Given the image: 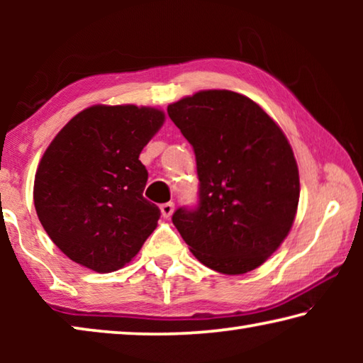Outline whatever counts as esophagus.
I'll return each instance as SVG.
<instances>
[{"mask_svg":"<svg viewBox=\"0 0 363 363\" xmlns=\"http://www.w3.org/2000/svg\"><path fill=\"white\" fill-rule=\"evenodd\" d=\"M160 210H162V216L163 218H171V214H173L174 211V203L173 201H168V203H163L162 206H160Z\"/></svg>","mask_w":363,"mask_h":363,"instance_id":"esophagus-1","label":"esophagus"}]
</instances>
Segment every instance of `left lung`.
Listing matches in <instances>:
<instances>
[{"instance_id": "obj_1", "label": "left lung", "mask_w": 363, "mask_h": 363, "mask_svg": "<svg viewBox=\"0 0 363 363\" xmlns=\"http://www.w3.org/2000/svg\"><path fill=\"white\" fill-rule=\"evenodd\" d=\"M194 147L200 201L173 224L201 264L240 275L259 267L290 232L299 173L284 131L247 96L208 89L168 106Z\"/></svg>"}]
</instances>
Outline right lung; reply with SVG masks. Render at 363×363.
I'll list each match as a JSON object with an SVG mask.
<instances>
[{
  "mask_svg": "<svg viewBox=\"0 0 363 363\" xmlns=\"http://www.w3.org/2000/svg\"><path fill=\"white\" fill-rule=\"evenodd\" d=\"M164 121L162 110L93 106L57 133L35 174L33 201L56 247L96 272L130 262L155 230L139 155Z\"/></svg>",
  "mask_w": 363,
  "mask_h": 363,
  "instance_id": "obj_1",
  "label": "right lung"
}]
</instances>
